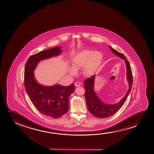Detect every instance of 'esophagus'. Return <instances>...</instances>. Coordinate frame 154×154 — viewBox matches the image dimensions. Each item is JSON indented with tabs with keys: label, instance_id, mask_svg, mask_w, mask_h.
Returning <instances> with one entry per match:
<instances>
[{
	"label": "esophagus",
	"instance_id": "esophagus-1",
	"mask_svg": "<svg viewBox=\"0 0 154 154\" xmlns=\"http://www.w3.org/2000/svg\"><path fill=\"white\" fill-rule=\"evenodd\" d=\"M80 85H81V84H80V82H75V87H78L80 86Z\"/></svg>",
	"mask_w": 154,
	"mask_h": 154
}]
</instances>
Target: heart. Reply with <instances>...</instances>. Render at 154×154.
I'll return each mask as SVG.
<instances>
[{"label":"heart","mask_w":154,"mask_h":154,"mask_svg":"<svg viewBox=\"0 0 154 154\" xmlns=\"http://www.w3.org/2000/svg\"><path fill=\"white\" fill-rule=\"evenodd\" d=\"M103 56L99 51L83 50L77 53L72 59V67L69 72L75 76L78 70L82 68V73L86 76H93L99 69L103 62Z\"/></svg>","instance_id":"heart-1"}]
</instances>
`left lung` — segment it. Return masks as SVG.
<instances>
[{
  "label": "left lung",
  "instance_id": "left-lung-1",
  "mask_svg": "<svg viewBox=\"0 0 154 154\" xmlns=\"http://www.w3.org/2000/svg\"><path fill=\"white\" fill-rule=\"evenodd\" d=\"M109 47L110 50L115 55L124 59L126 66L127 79L128 82L129 89L124 97L120 100L118 103L115 104H108L101 101L94 91V82L95 75L91 76V78H87L85 80V99L86 101L87 106L89 112L93 116L97 118H105L110 117L116 114L120 109L125 102L126 100L129 93L131 92L133 85V75L131 69V65L126 57L122 53H119L115 49Z\"/></svg>",
  "mask_w": 154,
  "mask_h": 154
}]
</instances>
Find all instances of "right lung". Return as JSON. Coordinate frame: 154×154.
<instances>
[{"label":"right lung","mask_w":154,"mask_h":154,"mask_svg":"<svg viewBox=\"0 0 154 154\" xmlns=\"http://www.w3.org/2000/svg\"><path fill=\"white\" fill-rule=\"evenodd\" d=\"M61 49L56 47L32 55L26 62L24 72L25 87L32 103L42 114L54 118H59L68 112L69 97L75 87L73 84L69 86L42 85L37 82L34 72L40 61L60 55Z\"/></svg>","instance_id":"right-lung-1"}]
</instances>
